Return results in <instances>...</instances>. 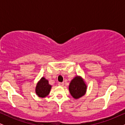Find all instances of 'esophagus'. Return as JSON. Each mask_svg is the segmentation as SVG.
<instances>
[{"instance_id":"esophagus-1","label":"esophagus","mask_w":125,"mask_h":125,"mask_svg":"<svg viewBox=\"0 0 125 125\" xmlns=\"http://www.w3.org/2000/svg\"><path fill=\"white\" fill-rule=\"evenodd\" d=\"M58 85L59 86H63L64 85V83H62V82H59V83H58Z\"/></svg>"}]
</instances>
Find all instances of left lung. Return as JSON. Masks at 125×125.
I'll return each instance as SVG.
<instances>
[{
    "mask_svg": "<svg viewBox=\"0 0 125 125\" xmlns=\"http://www.w3.org/2000/svg\"><path fill=\"white\" fill-rule=\"evenodd\" d=\"M69 90L72 96L74 99H77L85 94L87 86L82 77L80 76H76L70 83Z\"/></svg>",
    "mask_w": 125,
    "mask_h": 125,
    "instance_id": "left-lung-1",
    "label": "left lung"
}]
</instances>
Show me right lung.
<instances>
[{
  "label": "right lung",
  "instance_id": "obj_1",
  "mask_svg": "<svg viewBox=\"0 0 125 125\" xmlns=\"http://www.w3.org/2000/svg\"><path fill=\"white\" fill-rule=\"evenodd\" d=\"M52 86L49 83L48 80L42 77L38 82L36 86V94L39 97H45L49 94Z\"/></svg>",
  "mask_w": 125,
  "mask_h": 125
}]
</instances>
